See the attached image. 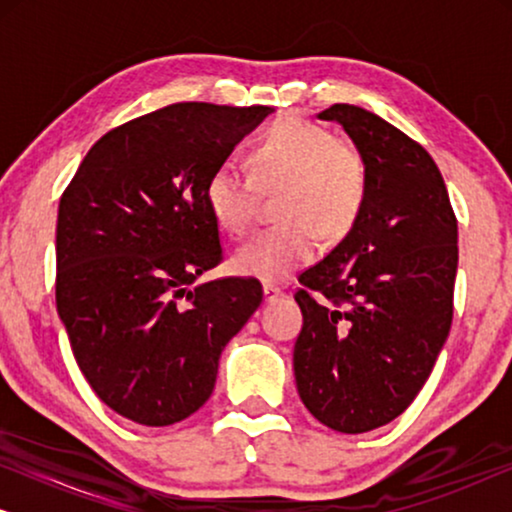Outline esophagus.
<instances>
[{
  "label": "esophagus",
  "mask_w": 512,
  "mask_h": 512,
  "mask_svg": "<svg viewBox=\"0 0 512 512\" xmlns=\"http://www.w3.org/2000/svg\"><path fill=\"white\" fill-rule=\"evenodd\" d=\"M282 296H284V291L277 289V286H272V284H265V286H263V298H265V303H275V300H279Z\"/></svg>",
  "instance_id": "34e87169"
}]
</instances>
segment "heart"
<instances>
[{
	"mask_svg": "<svg viewBox=\"0 0 512 512\" xmlns=\"http://www.w3.org/2000/svg\"><path fill=\"white\" fill-rule=\"evenodd\" d=\"M282 226L268 228L235 251L240 275L284 282L317 258L319 235L338 242L359 223L368 200V165L354 144L296 116H284L249 146V172L216 165L205 202L216 226L230 235L251 228L258 191H277Z\"/></svg>",
	"mask_w": 512,
	"mask_h": 512,
	"instance_id": "1",
	"label": "heart"
}]
</instances>
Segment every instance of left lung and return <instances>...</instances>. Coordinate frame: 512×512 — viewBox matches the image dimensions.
I'll return each mask as SVG.
<instances>
[{"mask_svg":"<svg viewBox=\"0 0 512 512\" xmlns=\"http://www.w3.org/2000/svg\"><path fill=\"white\" fill-rule=\"evenodd\" d=\"M368 165L356 226L298 277L293 373L305 408L340 433L389 424L415 401L452 326L457 216L422 144L373 111L333 104ZM321 292L327 300L317 299Z\"/></svg>","mask_w":512,"mask_h":512,"instance_id":"obj_1","label":"left lung"}]
</instances>
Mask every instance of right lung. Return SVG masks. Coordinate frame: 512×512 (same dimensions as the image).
Masks as SVG:
<instances>
[{"label":"right lung","mask_w":512,"mask_h":512,"mask_svg":"<svg viewBox=\"0 0 512 512\" xmlns=\"http://www.w3.org/2000/svg\"><path fill=\"white\" fill-rule=\"evenodd\" d=\"M270 107L179 102L109 130L60 198L55 303L102 403L144 426L181 422L263 300L258 279L195 284L221 263L205 181Z\"/></svg>","instance_id":"right-lung-1"}]
</instances>
